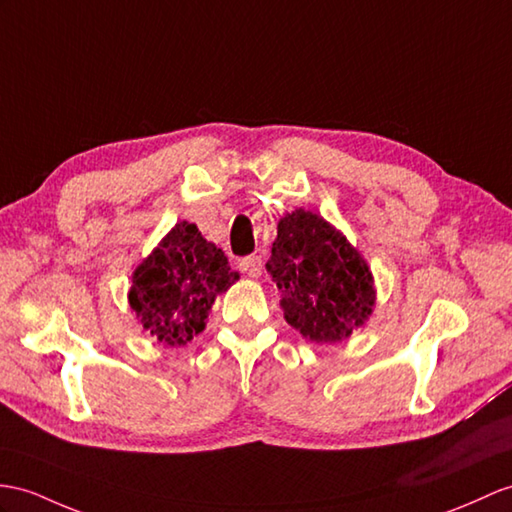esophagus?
Instances as JSON below:
<instances>
[{
    "mask_svg": "<svg viewBox=\"0 0 512 512\" xmlns=\"http://www.w3.org/2000/svg\"><path fill=\"white\" fill-rule=\"evenodd\" d=\"M239 267L247 278L254 280L260 276V273H263V260H260V256H245V258H241Z\"/></svg>",
    "mask_w": 512,
    "mask_h": 512,
    "instance_id": "34e87169",
    "label": "esophagus"
}]
</instances>
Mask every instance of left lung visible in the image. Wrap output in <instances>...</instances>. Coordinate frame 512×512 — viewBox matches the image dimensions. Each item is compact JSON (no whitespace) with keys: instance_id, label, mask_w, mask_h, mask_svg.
<instances>
[{"instance_id":"8db88e82","label":"left lung","mask_w":512,"mask_h":512,"mask_svg":"<svg viewBox=\"0 0 512 512\" xmlns=\"http://www.w3.org/2000/svg\"><path fill=\"white\" fill-rule=\"evenodd\" d=\"M286 323L313 343H341L376 308L373 273L363 254L330 221L295 208L278 221L267 260Z\"/></svg>"}]
</instances>
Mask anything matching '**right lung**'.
<instances>
[{"label":"right lung","instance_id":"add662e5","mask_svg":"<svg viewBox=\"0 0 512 512\" xmlns=\"http://www.w3.org/2000/svg\"><path fill=\"white\" fill-rule=\"evenodd\" d=\"M239 280L195 223L178 221L132 273L128 304L143 330L180 347L204 332L215 299Z\"/></svg>","mask_w":512,"mask_h":512}]
</instances>
